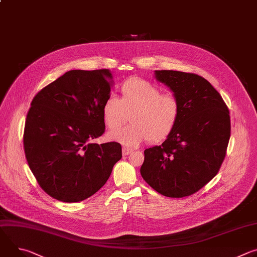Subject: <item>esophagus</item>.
<instances>
[{"mask_svg": "<svg viewBox=\"0 0 257 257\" xmlns=\"http://www.w3.org/2000/svg\"><path fill=\"white\" fill-rule=\"evenodd\" d=\"M132 153H133V151L131 149H128V148H123V150H122L123 156H128V155H130Z\"/></svg>", "mask_w": 257, "mask_h": 257, "instance_id": "34e87169", "label": "esophagus"}]
</instances>
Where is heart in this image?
<instances>
[{"label":"heart","instance_id":"b5f03b06","mask_svg":"<svg viewBox=\"0 0 257 257\" xmlns=\"http://www.w3.org/2000/svg\"><path fill=\"white\" fill-rule=\"evenodd\" d=\"M121 98L108 95L102 105L107 129L118 128L131 115L129 126L108 133V138L126 146L148 140L158 143L169 138L181 117V102L174 93H162L157 85L132 77L121 85Z\"/></svg>","mask_w":257,"mask_h":257}]
</instances>
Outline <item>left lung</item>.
Masks as SVG:
<instances>
[{
  "label": "left lung",
  "instance_id": "obj_1",
  "mask_svg": "<svg viewBox=\"0 0 257 257\" xmlns=\"http://www.w3.org/2000/svg\"><path fill=\"white\" fill-rule=\"evenodd\" d=\"M156 78L179 98L181 117L169 138L144 151L140 173L164 196H189L207 184L225 160L230 112L221 94L194 73L159 70Z\"/></svg>",
  "mask_w": 257,
  "mask_h": 257
}]
</instances>
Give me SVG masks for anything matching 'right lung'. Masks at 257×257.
<instances>
[{
    "instance_id": "add662e5",
    "label": "right lung",
    "mask_w": 257,
    "mask_h": 257,
    "mask_svg": "<svg viewBox=\"0 0 257 257\" xmlns=\"http://www.w3.org/2000/svg\"><path fill=\"white\" fill-rule=\"evenodd\" d=\"M107 69L71 70L38 92L26 116L23 145L42 189L63 202L97 192L122 158L118 142L97 144L102 105L111 91Z\"/></svg>"
}]
</instances>
